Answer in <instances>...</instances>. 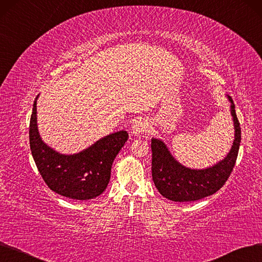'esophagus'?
I'll return each instance as SVG.
<instances>
[{
  "mask_svg": "<svg viewBox=\"0 0 262 262\" xmlns=\"http://www.w3.org/2000/svg\"><path fill=\"white\" fill-rule=\"evenodd\" d=\"M148 130V123L143 118H137L132 124V133L134 135H140Z\"/></svg>",
  "mask_w": 262,
  "mask_h": 262,
  "instance_id": "esophagus-1",
  "label": "esophagus"
}]
</instances>
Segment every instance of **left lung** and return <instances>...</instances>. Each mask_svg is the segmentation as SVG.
I'll return each mask as SVG.
<instances>
[{"label":"left lung","mask_w":262,"mask_h":262,"mask_svg":"<svg viewBox=\"0 0 262 262\" xmlns=\"http://www.w3.org/2000/svg\"><path fill=\"white\" fill-rule=\"evenodd\" d=\"M231 116L234 123V141L226 158L211 167L193 170L182 165L167 149L166 145L158 139H151V175L159 192L175 202L196 201L212 195L225 185L231 174L241 143V127L235 114L232 99Z\"/></svg>","instance_id":"8db88e82"}]
</instances>
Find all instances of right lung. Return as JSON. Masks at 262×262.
Returning <instances> with one entry per match:
<instances>
[{
	"instance_id": "add662e5",
	"label": "right lung",
	"mask_w": 262,
	"mask_h": 262,
	"mask_svg": "<svg viewBox=\"0 0 262 262\" xmlns=\"http://www.w3.org/2000/svg\"><path fill=\"white\" fill-rule=\"evenodd\" d=\"M36 97L30 119V148L44 182L52 191L75 200L97 198L106 189L112 164L128 141L127 131H118L74 155H62L41 141L36 122Z\"/></svg>"
}]
</instances>
